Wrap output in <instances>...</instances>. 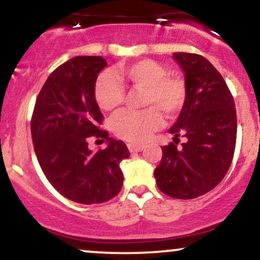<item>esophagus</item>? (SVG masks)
<instances>
[{
    "instance_id": "obj_1",
    "label": "esophagus",
    "mask_w": 260,
    "mask_h": 260,
    "mask_svg": "<svg viewBox=\"0 0 260 260\" xmlns=\"http://www.w3.org/2000/svg\"><path fill=\"white\" fill-rule=\"evenodd\" d=\"M128 149H129L131 153H137V151H142L143 149H144V145L133 144V143H129V144H128Z\"/></svg>"
}]
</instances>
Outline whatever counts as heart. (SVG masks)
<instances>
[{
	"label": "heart",
	"instance_id": "obj_1",
	"mask_svg": "<svg viewBox=\"0 0 260 260\" xmlns=\"http://www.w3.org/2000/svg\"><path fill=\"white\" fill-rule=\"evenodd\" d=\"M118 76L131 88L142 89V105L149 106L138 111H122L111 120L112 132L127 142L142 143L162 124V116L175 117L186 105L188 89L181 77L168 74V70L153 59H139L121 64ZM94 98L104 111H113L124 101V89L110 72H103L96 78Z\"/></svg>",
	"mask_w": 260,
	"mask_h": 260
}]
</instances>
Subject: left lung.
<instances>
[{
    "instance_id": "8db88e82",
    "label": "left lung",
    "mask_w": 260,
    "mask_h": 260,
    "mask_svg": "<svg viewBox=\"0 0 260 260\" xmlns=\"http://www.w3.org/2000/svg\"><path fill=\"white\" fill-rule=\"evenodd\" d=\"M184 72L188 96L169 132L175 143L162 147L154 171L159 189L176 199H193L215 188L234 157L237 136L235 101L221 74L197 53L175 52ZM186 138L177 148L179 136Z\"/></svg>"
}]
</instances>
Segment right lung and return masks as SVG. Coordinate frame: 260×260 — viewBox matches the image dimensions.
Returning <instances> with one entry per match:
<instances>
[{
	"label": "right lung",
	"instance_id": "1",
	"mask_svg": "<svg viewBox=\"0 0 260 260\" xmlns=\"http://www.w3.org/2000/svg\"><path fill=\"white\" fill-rule=\"evenodd\" d=\"M101 56H78L50 74L35 101L31 138L44 175L57 192L80 204H99L120 193V162L129 151L122 140L100 128L104 116L94 98L98 74L106 67ZM107 141L91 152L89 138Z\"/></svg>",
	"mask_w": 260,
	"mask_h": 260
}]
</instances>
